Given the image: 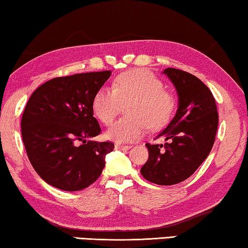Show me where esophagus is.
Wrapping results in <instances>:
<instances>
[{"instance_id":"1","label":"esophagus","mask_w":248,"mask_h":248,"mask_svg":"<svg viewBox=\"0 0 248 248\" xmlns=\"http://www.w3.org/2000/svg\"><path fill=\"white\" fill-rule=\"evenodd\" d=\"M131 148L129 145H125V144H120V143H116L115 144V150H122V151H127Z\"/></svg>"}]
</instances>
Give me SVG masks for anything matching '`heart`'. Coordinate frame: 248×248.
<instances>
[{
  "mask_svg": "<svg viewBox=\"0 0 248 248\" xmlns=\"http://www.w3.org/2000/svg\"><path fill=\"white\" fill-rule=\"evenodd\" d=\"M126 106L127 117L114 123L105 133L106 139L127 142L139 139L147 125L158 128L170 121L175 108V98L163 90V83L144 70H133L116 78L114 89L102 87L94 95V115L103 124L109 125Z\"/></svg>",
  "mask_w": 248,
  "mask_h": 248,
  "instance_id": "obj_1",
  "label": "heart"
}]
</instances>
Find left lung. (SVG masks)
I'll list each match as a JSON object with an SVG mask.
<instances>
[{
    "label": "left lung",
    "instance_id": "obj_1",
    "mask_svg": "<svg viewBox=\"0 0 248 248\" xmlns=\"http://www.w3.org/2000/svg\"><path fill=\"white\" fill-rule=\"evenodd\" d=\"M170 79L178 96L173 120L157 137L165 144H146L148 159L140 174L157 185H174L188 178L211 152L218 126L214 96L196 76L176 68L163 72Z\"/></svg>",
    "mask_w": 248,
    "mask_h": 248
}]
</instances>
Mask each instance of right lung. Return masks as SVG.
Segmentation results:
<instances>
[{
  "instance_id": "add662e5",
  "label": "right lung",
  "mask_w": 248,
  "mask_h": 248,
  "mask_svg": "<svg viewBox=\"0 0 248 248\" xmlns=\"http://www.w3.org/2000/svg\"><path fill=\"white\" fill-rule=\"evenodd\" d=\"M111 73L52 78L30 97L21 121L22 140L35 172L51 186L76 192L102 174L114 144L91 140L101 132L92 103Z\"/></svg>"
}]
</instances>
